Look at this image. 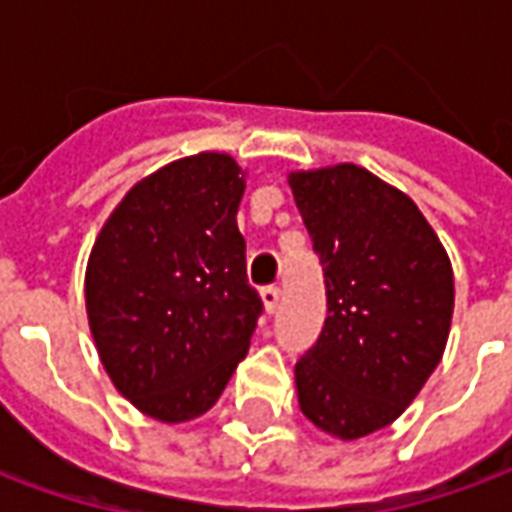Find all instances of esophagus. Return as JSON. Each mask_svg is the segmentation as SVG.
Instances as JSON below:
<instances>
[{
	"label": "esophagus",
	"mask_w": 512,
	"mask_h": 512,
	"mask_svg": "<svg viewBox=\"0 0 512 512\" xmlns=\"http://www.w3.org/2000/svg\"><path fill=\"white\" fill-rule=\"evenodd\" d=\"M260 299H263V307H266L268 315H274L279 310V299H282V293L279 288H263L260 290Z\"/></svg>",
	"instance_id": "esophagus-1"
}]
</instances>
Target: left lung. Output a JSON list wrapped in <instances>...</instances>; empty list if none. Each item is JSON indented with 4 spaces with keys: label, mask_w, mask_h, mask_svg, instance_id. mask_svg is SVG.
Wrapping results in <instances>:
<instances>
[{
    "label": "left lung",
    "mask_w": 512,
    "mask_h": 512,
    "mask_svg": "<svg viewBox=\"0 0 512 512\" xmlns=\"http://www.w3.org/2000/svg\"><path fill=\"white\" fill-rule=\"evenodd\" d=\"M323 263L326 323L296 365L304 417L354 441L395 422L444 356L455 282L417 202L356 164L288 175Z\"/></svg>",
    "instance_id": "left-lung-1"
}]
</instances>
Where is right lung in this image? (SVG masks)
<instances>
[{"label": "right lung", "instance_id": "add662e5", "mask_svg": "<svg viewBox=\"0 0 512 512\" xmlns=\"http://www.w3.org/2000/svg\"><path fill=\"white\" fill-rule=\"evenodd\" d=\"M244 189L227 153L178 158L134 183L95 238V348L117 392L158 422L205 414L249 351L263 301L235 222Z\"/></svg>", "mask_w": 512, "mask_h": 512}]
</instances>
